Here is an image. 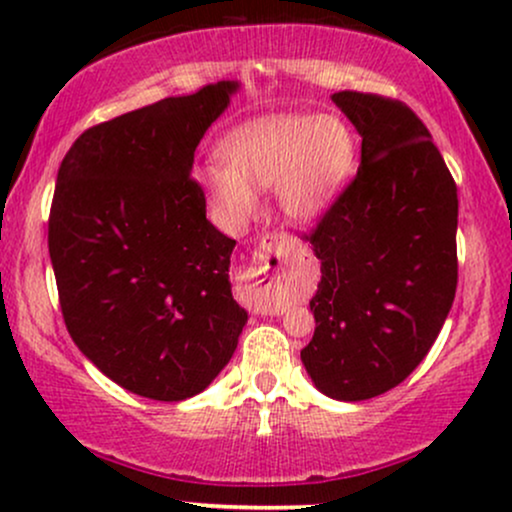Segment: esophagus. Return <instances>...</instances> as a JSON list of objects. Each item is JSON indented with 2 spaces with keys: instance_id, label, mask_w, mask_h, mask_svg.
<instances>
[{
  "instance_id": "obj_1",
  "label": "esophagus",
  "mask_w": 512,
  "mask_h": 512,
  "mask_svg": "<svg viewBox=\"0 0 512 512\" xmlns=\"http://www.w3.org/2000/svg\"><path fill=\"white\" fill-rule=\"evenodd\" d=\"M293 243H296V238L286 236V233H269V236H264L262 243L257 245L248 286V303L257 310V313H281L279 305L274 303V291L281 276V255H284V250Z\"/></svg>"
}]
</instances>
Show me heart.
I'll return each mask as SVG.
<instances>
[{
  "mask_svg": "<svg viewBox=\"0 0 512 512\" xmlns=\"http://www.w3.org/2000/svg\"><path fill=\"white\" fill-rule=\"evenodd\" d=\"M221 163L202 170L214 214L240 228L257 211V192L276 185L289 219H315L344 190L358 163V137L337 115H272L245 122L219 144Z\"/></svg>",
  "mask_w": 512,
  "mask_h": 512,
  "instance_id": "b5f03b06",
  "label": "heart"
}]
</instances>
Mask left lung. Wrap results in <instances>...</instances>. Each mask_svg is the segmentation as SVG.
Instances as JSON below:
<instances>
[{"label": "left lung", "mask_w": 512, "mask_h": 512, "mask_svg": "<svg viewBox=\"0 0 512 512\" xmlns=\"http://www.w3.org/2000/svg\"><path fill=\"white\" fill-rule=\"evenodd\" d=\"M361 168L305 236L320 260L315 334L301 361L342 402L378 397L424 361L457 289V185L402 101L339 91Z\"/></svg>", "instance_id": "1"}]
</instances>
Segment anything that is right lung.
I'll return each mask as SVG.
<instances>
[{"mask_svg": "<svg viewBox=\"0 0 512 512\" xmlns=\"http://www.w3.org/2000/svg\"><path fill=\"white\" fill-rule=\"evenodd\" d=\"M238 81L88 127L62 158L48 221L64 325L81 354L139 397H195L231 361L236 240L207 221L195 149Z\"/></svg>", "mask_w": 512, "mask_h": 512, "instance_id": "obj_1", "label": "right lung"}]
</instances>
